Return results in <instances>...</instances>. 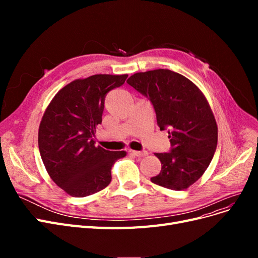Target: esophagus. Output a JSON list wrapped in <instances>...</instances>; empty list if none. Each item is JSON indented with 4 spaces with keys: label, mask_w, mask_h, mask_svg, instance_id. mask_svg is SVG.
<instances>
[{
    "label": "esophagus",
    "mask_w": 258,
    "mask_h": 258,
    "mask_svg": "<svg viewBox=\"0 0 258 258\" xmlns=\"http://www.w3.org/2000/svg\"><path fill=\"white\" fill-rule=\"evenodd\" d=\"M131 153L134 154V155H136L137 157H144V156H146L148 153L146 152V151H131Z\"/></svg>",
    "instance_id": "obj_1"
}]
</instances>
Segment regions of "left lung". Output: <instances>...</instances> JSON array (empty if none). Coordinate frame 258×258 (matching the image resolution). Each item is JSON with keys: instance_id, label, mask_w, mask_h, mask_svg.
I'll return each mask as SVG.
<instances>
[{"instance_id": "obj_1", "label": "left lung", "mask_w": 258, "mask_h": 258, "mask_svg": "<svg viewBox=\"0 0 258 258\" xmlns=\"http://www.w3.org/2000/svg\"><path fill=\"white\" fill-rule=\"evenodd\" d=\"M127 83L154 105L160 130L168 129L172 151L156 153L161 162L151 181L184 190L205 173L217 145V124L206 96L187 77L168 69L139 72Z\"/></svg>"}]
</instances>
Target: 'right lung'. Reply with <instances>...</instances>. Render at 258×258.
<instances>
[{
    "label": "right lung",
    "mask_w": 258,
    "mask_h": 258,
    "mask_svg": "<svg viewBox=\"0 0 258 258\" xmlns=\"http://www.w3.org/2000/svg\"><path fill=\"white\" fill-rule=\"evenodd\" d=\"M128 74H96L74 80L46 107L38 128V148L52 181L72 197H86L111 183L114 162L127 152L96 146L106 93L121 86Z\"/></svg>",
    "instance_id": "add662e5"
}]
</instances>
